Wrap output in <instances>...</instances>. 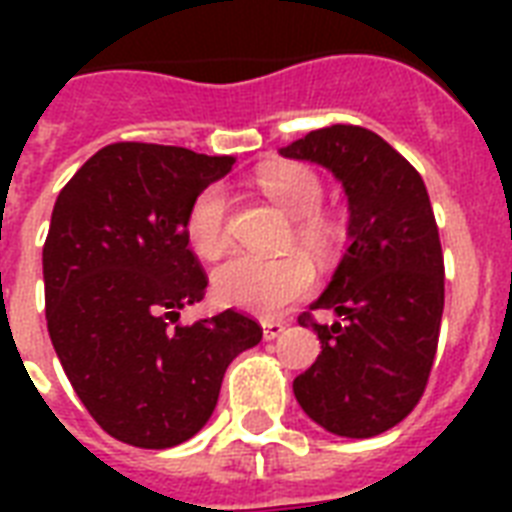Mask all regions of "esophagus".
Listing matches in <instances>:
<instances>
[{"instance_id": "esophagus-1", "label": "esophagus", "mask_w": 512, "mask_h": 512, "mask_svg": "<svg viewBox=\"0 0 512 512\" xmlns=\"http://www.w3.org/2000/svg\"><path fill=\"white\" fill-rule=\"evenodd\" d=\"M284 329H287V324H284V321H273V319L263 321V337H265V340H276V337H279Z\"/></svg>"}]
</instances>
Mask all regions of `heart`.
Segmentation results:
<instances>
[{
  "label": "heart",
  "mask_w": 512,
  "mask_h": 512,
  "mask_svg": "<svg viewBox=\"0 0 512 512\" xmlns=\"http://www.w3.org/2000/svg\"><path fill=\"white\" fill-rule=\"evenodd\" d=\"M257 185L287 215L295 217V239L319 260H332L345 236L337 212L321 207L324 183L300 162H276L257 172ZM185 239L199 257L215 260L228 247V193L223 185H207L193 196L185 212ZM316 287V268L305 255L284 257L236 255L212 276L217 303L255 316H276L287 305L308 297Z\"/></svg>",
  "instance_id": "b5f03b06"
}]
</instances>
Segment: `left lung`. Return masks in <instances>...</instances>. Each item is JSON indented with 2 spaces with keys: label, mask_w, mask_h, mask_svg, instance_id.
Masks as SVG:
<instances>
[{
  "label": "left lung",
  "mask_w": 512,
  "mask_h": 512,
  "mask_svg": "<svg viewBox=\"0 0 512 512\" xmlns=\"http://www.w3.org/2000/svg\"><path fill=\"white\" fill-rule=\"evenodd\" d=\"M335 172L348 193L350 244L335 279L297 316L321 353L295 377L303 412L329 433L372 438L420 404L444 313V252L420 172L358 124H332L281 148ZM319 307L343 316L319 325Z\"/></svg>",
  "instance_id": "obj_1"
}]
</instances>
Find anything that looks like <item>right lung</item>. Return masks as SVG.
Segmentation results:
<instances>
[{
  "label": "right lung",
  "mask_w": 512,
  "mask_h": 512,
  "mask_svg": "<svg viewBox=\"0 0 512 512\" xmlns=\"http://www.w3.org/2000/svg\"><path fill=\"white\" fill-rule=\"evenodd\" d=\"M233 156L111 143L60 191L44 241V313L63 372L108 436L170 449L212 417L223 374L263 340L252 316L180 324L207 273L185 239L193 196Z\"/></svg>",
  "instance_id": "obj_1"
}]
</instances>
